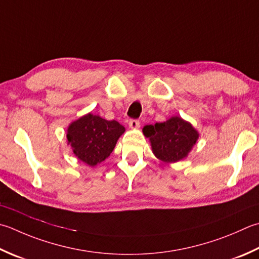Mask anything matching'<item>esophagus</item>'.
Listing matches in <instances>:
<instances>
[{
    "mask_svg": "<svg viewBox=\"0 0 259 259\" xmlns=\"http://www.w3.org/2000/svg\"><path fill=\"white\" fill-rule=\"evenodd\" d=\"M129 126H130L131 129H137V128H139V126H140V122H139V120L131 119V120L129 121Z\"/></svg>",
    "mask_w": 259,
    "mask_h": 259,
    "instance_id": "obj_1",
    "label": "esophagus"
}]
</instances>
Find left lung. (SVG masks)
<instances>
[{
  "instance_id": "8db88e82",
  "label": "left lung",
  "mask_w": 259,
  "mask_h": 259,
  "mask_svg": "<svg viewBox=\"0 0 259 259\" xmlns=\"http://www.w3.org/2000/svg\"><path fill=\"white\" fill-rule=\"evenodd\" d=\"M143 133L149 138L154 155L167 164L185 158L199 139L196 129L181 116H171L165 122L146 125Z\"/></svg>"
}]
</instances>
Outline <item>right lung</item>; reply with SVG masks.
Here are the masks:
<instances>
[{
  "instance_id": "1",
  "label": "right lung",
  "mask_w": 259,
  "mask_h": 259,
  "mask_svg": "<svg viewBox=\"0 0 259 259\" xmlns=\"http://www.w3.org/2000/svg\"><path fill=\"white\" fill-rule=\"evenodd\" d=\"M124 130L118 121H108L88 113L69 124L66 137L74 155L86 165L94 167L108 158Z\"/></svg>"
}]
</instances>
